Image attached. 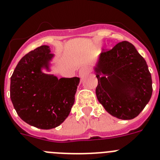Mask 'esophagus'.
<instances>
[{"label":"esophagus","instance_id":"34e87169","mask_svg":"<svg viewBox=\"0 0 160 160\" xmlns=\"http://www.w3.org/2000/svg\"><path fill=\"white\" fill-rule=\"evenodd\" d=\"M89 72V69H88V68H87V67H82V68H80V71H79V76H80V77H84L85 75H87V74Z\"/></svg>","mask_w":160,"mask_h":160}]
</instances>
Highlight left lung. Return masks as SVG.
Here are the masks:
<instances>
[{
  "mask_svg": "<svg viewBox=\"0 0 160 160\" xmlns=\"http://www.w3.org/2000/svg\"><path fill=\"white\" fill-rule=\"evenodd\" d=\"M94 71L98 80V100L115 117H137L151 99L152 80L148 66L131 43L122 41L102 52Z\"/></svg>",
  "mask_w": 160,
  "mask_h": 160,
  "instance_id": "1",
  "label": "left lung"
}]
</instances>
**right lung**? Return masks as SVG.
Wrapping results in <instances>:
<instances>
[{
	"instance_id": "1",
	"label": "right lung",
	"mask_w": 160,
	"mask_h": 160,
	"mask_svg": "<svg viewBox=\"0 0 160 160\" xmlns=\"http://www.w3.org/2000/svg\"><path fill=\"white\" fill-rule=\"evenodd\" d=\"M53 58L48 45H41L21 58L10 78V98L27 123L41 129L59 126L75 102L80 78H60L45 74Z\"/></svg>"
}]
</instances>
